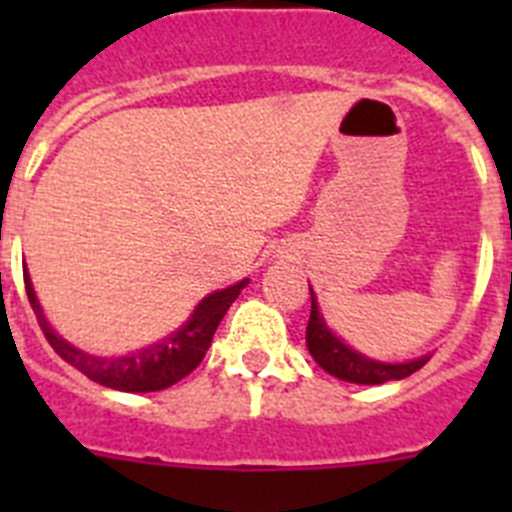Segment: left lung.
<instances>
[{"label": "left lung", "instance_id": "left-lung-1", "mask_svg": "<svg viewBox=\"0 0 512 512\" xmlns=\"http://www.w3.org/2000/svg\"><path fill=\"white\" fill-rule=\"evenodd\" d=\"M310 300V320H307L305 333L310 356L323 366L325 372L343 379V382L384 384L392 382V379H405L413 372H418L420 366H425V361L431 359V356H420V359L405 361V364H384V361L369 359V356L359 354V351H354L351 346H346V343L325 325L323 315H320L318 310V300L312 295V287Z\"/></svg>", "mask_w": 512, "mask_h": 512}]
</instances>
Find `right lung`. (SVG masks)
I'll use <instances>...</instances> for the list:
<instances>
[{"label": "right lung", "mask_w": 512, "mask_h": 512, "mask_svg": "<svg viewBox=\"0 0 512 512\" xmlns=\"http://www.w3.org/2000/svg\"><path fill=\"white\" fill-rule=\"evenodd\" d=\"M22 271H25L27 300L33 305L38 325L43 328V336L48 338L53 351L63 361H69L74 369H79L81 374H87L92 382L120 392L166 390V387H171V384L187 377L189 372H194L200 366V361L205 359L207 348H210L212 336H215V330L220 325V320H223V315L233 305L235 297L241 295V289L248 284V279H243V282L233 284V287L217 289V292L207 295L200 305L194 307L192 318L182 328L174 330L171 336L161 338L153 346L140 348V351H133V354L104 359V356L87 354V351L71 346L69 341H63L58 336L56 330L51 328V323L45 320L43 310H40V302L35 297L33 282L27 277V269Z\"/></svg>", "instance_id": "obj_1"}]
</instances>
